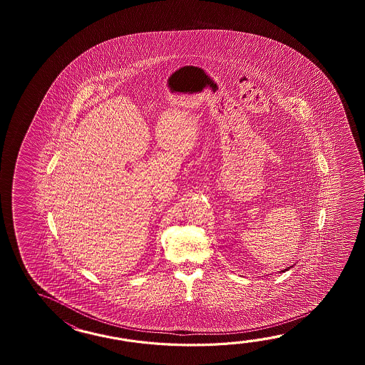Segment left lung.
<instances>
[{
    "label": "left lung",
    "instance_id": "obj_1",
    "mask_svg": "<svg viewBox=\"0 0 365 365\" xmlns=\"http://www.w3.org/2000/svg\"><path fill=\"white\" fill-rule=\"evenodd\" d=\"M291 267H292V266H289V267H287V269H284V270H282V272H288V270H289V269H291Z\"/></svg>",
    "mask_w": 365,
    "mask_h": 365
}]
</instances>
